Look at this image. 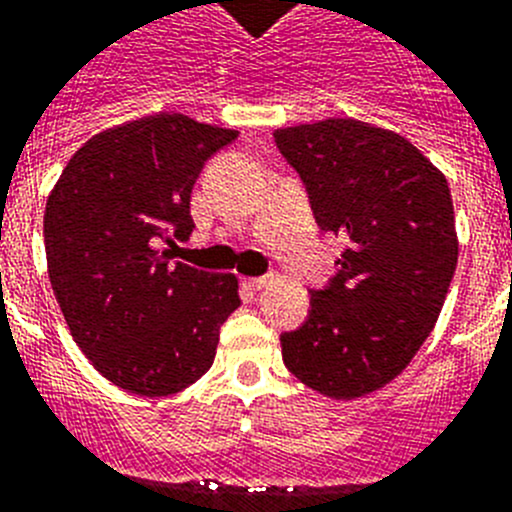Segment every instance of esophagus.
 Returning a JSON list of instances; mask_svg holds the SVG:
<instances>
[{
  "label": "esophagus",
  "instance_id": "obj_1",
  "mask_svg": "<svg viewBox=\"0 0 512 512\" xmlns=\"http://www.w3.org/2000/svg\"><path fill=\"white\" fill-rule=\"evenodd\" d=\"M270 278H244V286L252 288V291H262V288L268 286Z\"/></svg>",
  "mask_w": 512,
  "mask_h": 512
}]
</instances>
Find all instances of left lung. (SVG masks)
<instances>
[{
  "label": "left lung",
  "mask_w": 512,
  "mask_h": 512,
  "mask_svg": "<svg viewBox=\"0 0 512 512\" xmlns=\"http://www.w3.org/2000/svg\"><path fill=\"white\" fill-rule=\"evenodd\" d=\"M317 224L348 242L301 330L281 337L288 371L330 399L394 381L433 332L459 237L448 180L412 141L355 118L278 128Z\"/></svg>",
  "instance_id": "left-lung-1"
}]
</instances>
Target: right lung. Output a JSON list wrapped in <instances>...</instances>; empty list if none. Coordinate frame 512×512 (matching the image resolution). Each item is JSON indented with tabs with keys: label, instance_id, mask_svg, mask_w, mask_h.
Wrapping results in <instances>:
<instances>
[{
	"label": "right lung",
	"instance_id": "obj_1",
	"mask_svg": "<svg viewBox=\"0 0 512 512\" xmlns=\"http://www.w3.org/2000/svg\"><path fill=\"white\" fill-rule=\"evenodd\" d=\"M239 131L180 113L144 115L84 141L43 213L48 278L71 337L110 384L172 397L213 366L239 278L159 252L190 237V193Z\"/></svg>",
	"mask_w": 512,
	"mask_h": 512
}]
</instances>
